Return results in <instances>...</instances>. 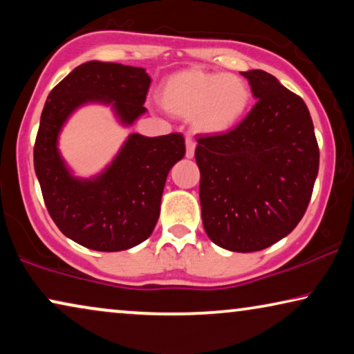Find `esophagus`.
<instances>
[{
	"label": "esophagus",
	"mask_w": 354,
	"mask_h": 354,
	"mask_svg": "<svg viewBox=\"0 0 354 354\" xmlns=\"http://www.w3.org/2000/svg\"><path fill=\"white\" fill-rule=\"evenodd\" d=\"M185 143H187V158L192 159L193 156H195L196 143H195V140H193L192 137H187L185 138Z\"/></svg>",
	"instance_id": "obj_1"
}]
</instances>
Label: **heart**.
Wrapping results in <instances>:
<instances>
[{"label": "heart", "mask_w": 354, "mask_h": 354, "mask_svg": "<svg viewBox=\"0 0 354 354\" xmlns=\"http://www.w3.org/2000/svg\"><path fill=\"white\" fill-rule=\"evenodd\" d=\"M162 108L177 118L192 119L205 133H225L235 127L251 104V90L234 74L183 69L164 79L159 88Z\"/></svg>", "instance_id": "heart-1"}]
</instances>
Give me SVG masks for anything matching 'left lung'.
<instances>
[{"label": "left lung", "instance_id": "1", "mask_svg": "<svg viewBox=\"0 0 354 354\" xmlns=\"http://www.w3.org/2000/svg\"><path fill=\"white\" fill-rule=\"evenodd\" d=\"M256 104L227 133L196 140L203 225L221 248L251 253L287 236L306 212L319 147L301 96L264 71L241 72Z\"/></svg>", "mask_w": 354, "mask_h": 354}]
</instances>
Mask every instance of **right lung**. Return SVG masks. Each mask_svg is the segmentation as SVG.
I'll return each mask as SVG.
<instances>
[{
  "mask_svg": "<svg viewBox=\"0 0 354 354\" xmlns=\"http://www.w3.org/2000/svg\"><path fill=\"white\" fill-rule=\"evenodd\" d=\"M151 79L142 67L88 61L64 77L43 108L33 164L51 219L71 240L96 251H122L151 235L167 174L185 156L182 133L143 137L132 133L98 177L71 176L57 135L67 118L85 103L113 104L122 124H133L147 108Z\"/></svg>",
  "mask_w": 354,
  "mask_h": 354,
  "instance_id": "add662e5",
  "label": "right lung"
}]
</instances>
